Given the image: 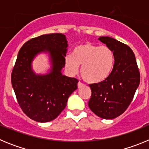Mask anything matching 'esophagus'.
<instances>
[{"mask_svg":"<svg viewBox=\"0 0 149 149\" xmlns=\"http://www.w3.org/2000/svg\"><path fill=\"white\" fill-rule=\"evenodd\" d=\"M84 86V84H82L81 82H80V81L77 83V87H78V88H81V87H82V86Z\"/></svg>","mask_w":149,"mask_h":149,"instance_id":"34e87169","label":"esophagus"}]
</instances>
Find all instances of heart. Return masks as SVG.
Listing matches in <instances>:
<instances>
[{"instance_id": "heart-1", "label": "heart", "mask_w": 149, "mask_h": 149, "mask_svg": "<svg viewBox=\"0 0 149 149\" xmlns=\"http://www.w3.org/2000/svg\"><path fill=\"white\" fill-rule=\"evenodd\" d=\"M113 51L107 46H98L90 42L74 48L73 54L65 56V65L72 74H77L79 65H82L81 76L89 84H95L107 77L113 66Z\"/></svg>"}]
</instances>
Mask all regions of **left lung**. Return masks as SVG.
<instances>
[{"label":"left lung","mask_w":149,"mask_h":149,"mask_svg":"<svg viewBox=\"0 0 149 149\" xmlns=\"http://www.w3.org/2000/svg\"><path fill=\"white\" fill-rule=\"evenodd\" d=\"M98 39L113 51L115 61L111 73L105 80L89 84L92 95L88 105L102 119H115L132 101L139 86L140 74L135 55L129 46L108 36Z\"/></svg>","instance_id":"obj_1"}]
</instances>
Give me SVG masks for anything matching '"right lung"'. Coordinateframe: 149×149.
<instances>
[{
    "mask_svg": "<svg viewBox=\"0 0 149 149\" xmlns=\"http://www.w3.org/2000/svg\"><path fill=\"white\" fill-rule=\"evenodd\" d=\"M67 47L65 35L51 33L30 39L18 52L11 74L12 86L22 111L36 122L56 119L65 109L68 97L77 89V79L61 73ZM45 51L51 56V72L44 76L36 75L31 68L32 59Z\"/></svg>",
    "mask_w": 149,
    "mask_h": 149,
    "instance_id": "add662e5",
    "label": "right lung"
}]
</instances>
